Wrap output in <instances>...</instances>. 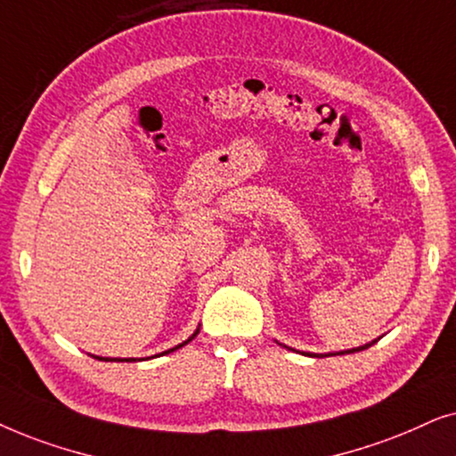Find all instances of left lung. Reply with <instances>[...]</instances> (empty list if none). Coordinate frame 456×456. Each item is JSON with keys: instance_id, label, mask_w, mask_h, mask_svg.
I'll return each instance as SVG.
<instances>
[{"instance_id": "left-lung-1", "label": "left lung", "mask_w": 456, "mask_h": 456, "mask_svg": "<svg viewBox=\"0 0 456 456\" xmlns=\"http://www.w3.org/2000/svg\"><path fill=\"white\" fill-rule=\"evenodd\" d=\"M373 344V342H371ZM371 344H365V346H359V348H352V350H344V352H331V354H325V356H336V354H350V352H361V350H367L369 346ZM302 354H306V356H323V354H313V352H302Z\"/></svg>"}]
</instances>
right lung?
I'll return each instance as SVG.
<instances>
[{
  "label": "right lung",
  "instance_id": "1",
  "mask_svg": "<svg viewBox=\"0 0 456 456\" xmlns=\"http://www.w3.org/2000/svg\"><path fill=\"white\" fill-rule=\"evenodd\" d=\"M198 333H200V330H196V331H193V333H191V338H190V339H185V342H183V344L175 346V348H171V350H167V352H162V354H168V352H175V350H179V348H181V346L190 344V342H191V339L198 336ZM95 359H100V361H117V359H102V356H95ZM118 361H120V359H118ZM125 361H126V362H131V361H135V359H125ZM139 361H142V359H139Z\"/></svg>",
  "mask_w": 456,
  "mask_h": 456
}]
</instances>
